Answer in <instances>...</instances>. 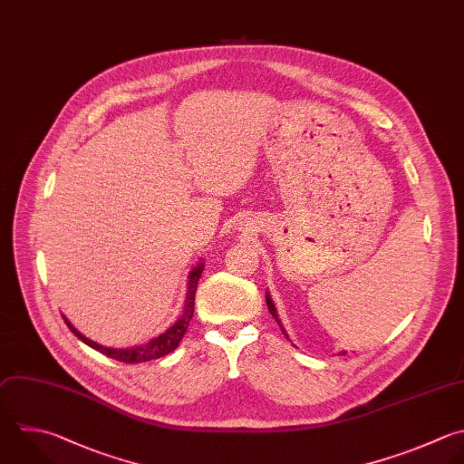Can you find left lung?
Here are the masks:
<instances>
[{"instance_id": "left-lung-1", "label": "left lung", "mask_w": 464, "mask_h": 464, "mask_svg": "<svg viewBox=\"0 0 464 464\" xmlns=\"http://www.w3.org/2000/svg\"><path fill=\"white\" fill-rule=\"evenodd\" d=\"M266 306H268V310H270V314L274 315V319L277 321V324L281 326V321H279V317H277V312H276V306H274V303H272V299H270V295H268V292H266ZM281 330H283V334L286 335V332H285V328L281 326Z\"/></svg>"}]
</instances>
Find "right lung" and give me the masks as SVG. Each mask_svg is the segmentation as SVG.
<instances>
[{
  "mask_svg": "<svg viewBox=\"0 0 464 464\" xmlns=\"http://www.w3.org/2000/svg\"><path fill=\"white\" fill-rule=\"evenodd\" d=\"M203 268H205V265L198 263L190 270V274H188L187 299H185V308H183V314L179 315V319L169 330H165L158 337H154L149 343H143L140 346H132V348H107L103 344H98V343L91 341L82 332H78L65 315H63V319H65L67 326L71 328V332L76 337H80L85 344H89L91 348L105 353L111 359H116V361H121V362H127V364H138V362H147V361H152V359H160V357H163V355H167V353H170V352H174L178 348L179 341L183 339V335H185V332L188 328V323H190V319L194 315V297H196L198 281L201 277Z\"/></svg>",
  "mask_w": 464,
  "mask_h": 464,
  "instance_id": "right-lung-1",
  "label": "right lung"
}]
</instances>
